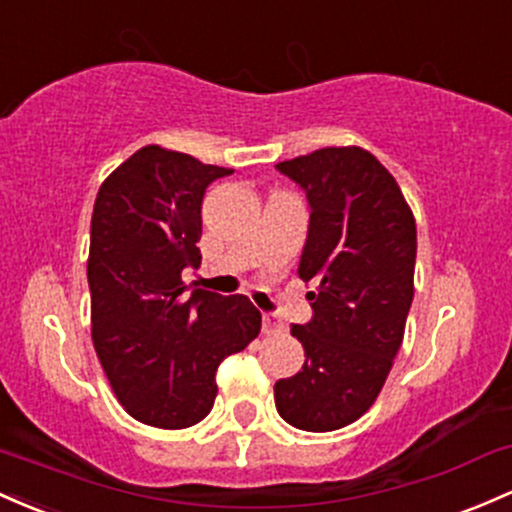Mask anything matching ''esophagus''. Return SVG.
I'll return each mask as SVG.
<instances>
[{"mask_svg": "<svg viewBox=\"0 0 512 512\" xmlns=\"http://www.w3.org/2000/svg\"><path fill=\"white\" fill-rule=\"evenodd\" d=\"M262 333L265 335L284 333V323L277 318V313H272V311L262 313Z\"/></svg>", "mask_w": 512, "mask_h": 512, "instance_id": "34e87169", "label": "esophagus"}]
</instances>
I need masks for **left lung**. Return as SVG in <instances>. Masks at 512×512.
<instances>
[{
  "instance_id": "8db88e82",
  "label": "left lung",
  "mask_w": 512,
  "mask_h": 512,
  "mask_svg": "<svg viewBox=\"0 0 512 512\" xmlns=\"http://www.w3.org/2000/svg\"><path fill=\"white\" fill-rule=\"evenodd\" d=\"M311 209L299 277L313 316L291 325L301 372L274 384L289 425L330 432L379 396L413 303L415 218L389 170L367 150L320 148L279 162Z\"/></svg>"
}]
</instances>
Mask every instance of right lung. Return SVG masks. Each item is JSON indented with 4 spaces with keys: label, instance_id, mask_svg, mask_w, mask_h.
I'll list each match as a JSON object with an SVG mask.
<instances>
[{
    "label": "right lung",
    "instance_id": "obj_1",
    "mask_svg": "<svg viewBox=\"0 0 512 512\" xmlns=\"http://www.w3.org/2000/svg\"><path fill=\"white\" fill-rule=\"evenodd\" d=\"M233 170L145 145L99 187L89 233L92 340L106 379L133 418L182 430L211 413L218 364L257 338L247 296L182 282L199 267L201 201Z\"/></svg>",
    "mask_w": 512,
    "mask_h": 512
}]
</instances>
